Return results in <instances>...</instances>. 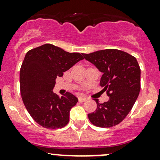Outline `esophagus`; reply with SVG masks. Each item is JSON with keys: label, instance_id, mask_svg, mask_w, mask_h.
Segmentation results:
<instances>
[{"label": "esophagus", "instance_id": "1", "mask_svg": "<svg viewBox=\"0 0 160 160\" xmlns=\"http://www.w3.org/2000/svg\"><path fill=\"white\" fill-rule=\"evenodd\" d=\"M78 100H79V101H80V102H85L86 100H87V97H79Z\"/></svg>", "mask_w": 160, "mask_h": 160}]
</instances>
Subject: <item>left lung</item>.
I'll return each instance as SVG.
<instances>
[{"label": "left lung", "instance_id": "8db88e82", "mask_svg": "<svg viewBox=\"0 0 160 160\" xmlns=\"http://www.w3.org/2000/svg\"><path fill=\"white\" fill-rule=\"evenodd\" d=\"M83 56L102 73L100 85L110 97L103 103L93 99L97 107L88 114L89 120L102 128L117 125L132 110L140 91V68L137 59L117 49L98 50Z\"/></svg>", "mask_w": 160, "mask_h": 160}]
</instances>
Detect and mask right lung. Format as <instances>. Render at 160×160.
I'll use <instances>...</instances> for the list:
<instances>
[{"instance_id":"1","label":"right lung","mask_w":160,"mask_h":160,"mask_svg":"<svg viewBox=\"0 0 160 160\" xmlns=\"http://www.w3.org/2000/svg\"><path fill=\"white\" fill-rule=\"evenodd\" d=\"M83 59L80 53H69L50 43L26 53L20 70L21 97L30 115L41 127L55 129L69 122L70 111L78 99L69 92L60 97L52 90L57 77Z\"/></svg>"}]
</instances>
